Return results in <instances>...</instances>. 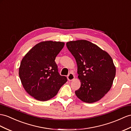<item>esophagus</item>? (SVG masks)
I'll list each match as a JSON object with an SVG mask.
<instances>
[{"label":"esophagus","mask_w":131,"mask_h":131,"mask_svg":"<svg viewBox=\"0 0 131 131\" xmlns=\"http://www.w3.org/2000/svg\"><path fill=\"white\" fill-rule=\"evenodd\" d=\"M67 78H68V79L69 81H72V80H73L75 79V76L73 74V73H70L68 75V77H67Z\"/></svg>","instance_id":"obj_1"}]
</instances>
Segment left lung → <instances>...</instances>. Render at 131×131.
I'll return each mask as SVG.
<instances>
[{"label": "left lung", "mask_w": 131, "mask_h": 131, "mask_svg": "<svg viewBox=\"0 0 131 131\" xmlns=\"http://www.w3.org/2000/svg\"><path fill=\"white\" fill-rule=\"evenodd\" d=\"M66 46L76 60L81 81L76 95L86 103L98 101L111 88L116 75L111 57L98 46L85 40L68 42Z\"/></svg>", "instance_id": "left-lung-1"}]
</instances>
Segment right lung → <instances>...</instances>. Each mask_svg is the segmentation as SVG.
Segmentation results:
<instances>
[{
  "instance_id": "1",
  "label": "right lung",
  "mask_w": 131,
  "mask_h": 131,
  "mask_svg": "<svg viewBox=\"0 0 131 131\" xmlns=\"http://www.w3.org/2000/svg\"><path fill=\"white\" fill-rule=\"evenodd\" d=\"M65 43L46 41L35 45L23 58L19 75L25 91L36 100L46 101L56 95L68 81L55 61Z\"/></svg>"
}]
</instances>
